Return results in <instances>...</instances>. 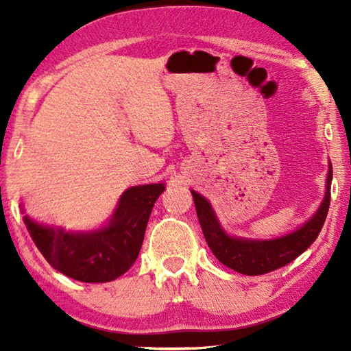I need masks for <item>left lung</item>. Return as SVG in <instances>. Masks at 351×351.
Listing matches in <instances>:
<instances>
[{
    "instance_id": "left-lung-1",
    "label": "left lung",
    "mask_w": 351,
    "mask_h": 351,
    "mask_svg": "<svg viewBox=\"0 0 351 351\" xmlns=\"http://www.w3.org/2000/svg\"><path fill=\"white\" fill-rule=\"evenodd\" d=\"M332 167L328 162V175H326L325 197L314 215L297 228L291 234L277 237V239L258 240L245 239V237L229 235L223 229L221 223L213 210L212 204L203 195L195 190H190L193 195L197 215L203 229L204 239L209 245L213 255L228 268L234 269L245 276H260L282 268L294 258L305 252L317 235L325 223L326 213L330 207Z\"/></svg>"
}]
</instances>
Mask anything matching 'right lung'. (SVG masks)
I'll list each match as a JSON object with an SVG mask.
<instances>
[{
	"instance_id": "add662e5",
	"label": "right lung",
	"mask_w": 351,
	"mask_h": 351,
	"mask_svg": "<svg viewBox=\"0 0 351 351\" xmlns=\"http://www.w3.org/2000/svg\"><path fill=\"white\" fill-rule=\"evenodd\" d=\"M164 190V182L127 189L106 224L94 230H66L29 215L23 221L52 268L79 282H111L125 274L138 258L148 218Z\"/></svg>"
}]
</instances>
